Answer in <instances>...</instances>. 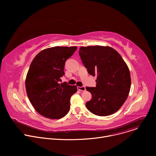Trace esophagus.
<instances>
[{
	"label": "esophagus",
	"instance_id": "34e87169",
	"mask_svg": "<svg viewBox=\"0 0 156 156\" xmlns=\"http://www.w3.org/2000/svg\"><path fill=\"white\" fill-rule=\"evenodd\" d=\"M78 90L80 91H84L86 90V88L84 86H78Z\"/></svg>",
	"mask_w": 156,
	"mask_h": 156
}]
</instances>
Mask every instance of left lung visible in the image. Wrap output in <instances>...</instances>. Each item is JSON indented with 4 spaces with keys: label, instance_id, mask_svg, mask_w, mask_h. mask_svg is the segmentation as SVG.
<instances>
[{
    "label": "left lung",
    "instance_id": "left-lung-1",
    "mask_svg": "<svg viewBox=\"0 0 156 156\" xmlns=\"http://www.w3.org/2000/svg\"><path fill=\"white\" fill-rule=\"evenodd\" d=\"M79 55L88 73L97 76L96 87H86L92 95V99L86 103L87 108L98 116L115 113L130 90L127 65L117 51L108 46L81 47Z\"/></svg>",
    "mask_w": 156,
    "mask_h": 156
}]
</instances>
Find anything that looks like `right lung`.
<instances>
[{"label": "right lung", "instance_id": "obj_1", "mask_svg": "<svg viewBox=\"0 0 156 156\" xmlns=\"http://www.w3.org/2000/svg\"><path fill=\"white\" fill-rule=\"evenodd\" d=\"M76 49L58 46L48 48L33 60L26 78V90L34 109L41 115L59 119L69 112L70 99L77 88L59 81L65 74L66 60Z\"/></svg>", "mask_w": 156, "mask_h": 156}]
</instances>
